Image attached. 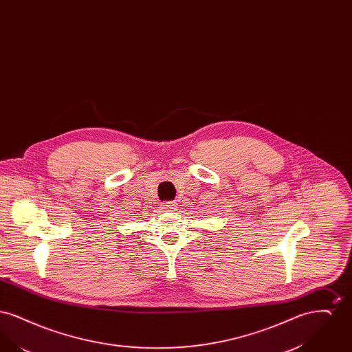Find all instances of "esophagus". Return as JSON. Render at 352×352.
Returning <instances> with one entry per match:
<instances>
[{
  "mask_svg": "<svg viewBox=\"0 0 352 352\" xmlns=\"http://www.w3.org/2000/svg\"><path fill=\"white\" fill-rule=\"evenodd\" d=\"M175 207H177V203H175V201H168L162 203V208L166 210V211H173V210H175Z\"/></svg>",
  "mask_w": 352,
  "mask_h": 352,
  "instance_id": "1",
  "label": "esophagus"
}]
</instances>
